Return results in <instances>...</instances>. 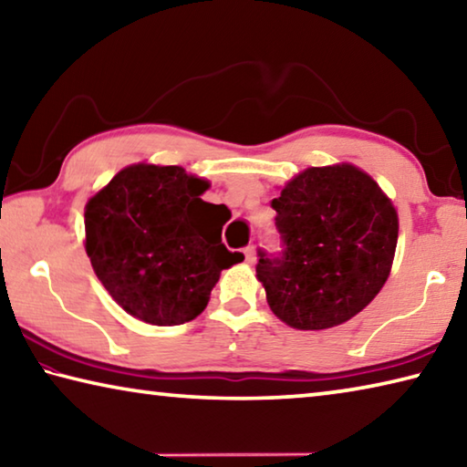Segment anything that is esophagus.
Here are the masks:
<instances>
[{
    "mask_svg": "<svg viewBox=\"0 0 467 467\" xmlns=\"http://www.w3.org/2000/svg\"><path fill=\"white\" fill-rule=\"evenodd\" d=\"M243 253H244V259H247V264L255 262V247H253V244H249V247H244Z\"/></svg>",
    "mask_w": 467,
    "mask_h": 467,
    "instance_id": "esophagus-1",
    "label": "esophagus"
}]
</instances>
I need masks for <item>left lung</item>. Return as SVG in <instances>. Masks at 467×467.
<instances>
[{"mask_svg":"<svg viewBox=\"0 0 467 467\" xmlns=\"http://www.w3.org/2000/svg\"><path fill=\"white\" fill-rule=\"evenodd\" d=\"M278 255L259 249L257 280L275 317L327 329L358 315L383 288L398 244V212L352 164L311 167L272 200Z\"/></svg>","mask_w":467,"mask_h":467,"instance_id":"obj_1","label":"left lung"}]
</instances>
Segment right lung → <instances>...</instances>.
Listing matches in <instances>:
<instances>
[{
	"label": "right lung",
	"instance_id": "obj_1",
	"mask_svg": "<svg viewBox=\"0 0 467 467\" xmlns=\"http://www.w3.org/2000/svg\"><path fill=\"white\" fill-rule=\"evenodd\" d=\"M208 187L181 167L140 162L117 172L86 203L92 270L136 319L152 326L195 319L220 272L244 259L224 247L231 212L202 200Z\"/></svg>",
	"mask_w": 467,
	"mask_h": 467
}]
</instances>
